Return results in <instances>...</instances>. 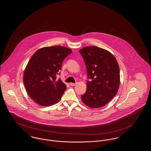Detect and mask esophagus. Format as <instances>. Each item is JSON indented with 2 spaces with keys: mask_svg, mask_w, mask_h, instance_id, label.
<instances>
[{
  "mask_svg": "<svg viewBox=\"0 0 151 151\" xmlns=\"http://www.w3.org/2000/svg\"><path fill=\"white\" fill-rule=\"evenodd\" d=\"M70 84V86H75L76 85V83H71Z\"/></svg>",
  "mask_w": 151,
  "mask_h": 151,
  "instance_id": "1",
  "label": "esophagus"
}]
</instances>
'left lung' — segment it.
I'll return each instance as SVG.
<instances>
[{
    "label": "left lung",
    "mask_w": 151,
    "mask_h": 151,
    "mask_svg": "<svg viewBox=\"0 0 151 151\" xmlns=\"http://www.w3.org/2000/svg\"><path fill=\"white\" fill-rule=\"evenodd\" d=\"M86 66L88 79L86 92L81 100L92 108L102 107L117 93L120 71L114 56L97 46H86L79 50Z\"/></svg>",
    "instance_id": "obj_1"
}]
</instances>
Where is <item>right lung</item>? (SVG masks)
Segmentation results:
<instances>
[{"mask_svg":"<svg viewBox=\"0 0 151 151\" xmlns=\"http://www.w3.org/2000/svg\"><path fill=\"white\" fill-rule=\"evenodd\" d=\"M72 52L60 46L38 49L29 60L24 72L23 81L29 96L40 105L48 106L56 104L64 93L66 86L60 79L62 64Z\"/></svg>","mask_w":151,"mask_h":151,"instance_id":"add662e5","label":"right lung"}]
</instances>
